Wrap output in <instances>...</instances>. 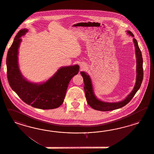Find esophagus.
Masks as SVG:
<instances>
[{
  "label": "esophagus",
  "mask_w": 154,
  "mask_h": 154,
  "mask_svg": "<svg viewBox=\"0 0 154 154\" xmlns=\"http://www.w3.org/2000/svg\"><path fill=\"white\" fill-rule=\"evenodd\" d=\"M81 66H80V68H81V70H82V69H84V68H85V65L83 64H81Z\"/></svg>",
  "instance_id": "1"
}]
</instances>
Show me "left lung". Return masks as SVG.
Listing matches in <instances>:
<instances>
[{
  "instance_id": "8db88e82",
  "label": "left lung",
  "mask_w": 154,
  "mask_h": 154,
  "mask_svg": "<svg viewBox=\"0 0 154 154\" xmlns=\"http://www.w3.org/2000/svg\"><path fill=\"white\" fill-rule=\"evenodd\" d=\"M127 33L132 37H133V42L135 47V56L137 61L136 68V82L133 89L124 100L118 102L110 103L103 102L100 100L95 96L94 91L93 85L92 81L89 75L85 72H81L84 82V90L85 95L88 103L89 106L94 109L100 111H109L117 109L122 107L126 105L134 97L135 93L140 89V85L143 77V59L142 52L140 50L137 40L134 38L133 34L131 31H127Z\"/></svg>"
}]
</instances>
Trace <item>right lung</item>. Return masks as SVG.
<instances>
[{
  "mask_svg": "<svg viewBox=\"0 0 154 154\" xmlns=\"http://www.w3.org/2000/svg\"><path fill=\"white\" fill-rule=\"evenodd\" d=\"M28 32L26 29L19 31L8 52L6 64L9 85L22 100L33 107L42 109L59 107L64 102L70 80L79 73V65L62 66L42 83L29 81L21 74L18 62L21 37Z\"/></svg>",
  "mask_w": 154,
  "mask_h": 154,
  "instance_id": "1",
  "label": "right lung"
}]
</instances>
